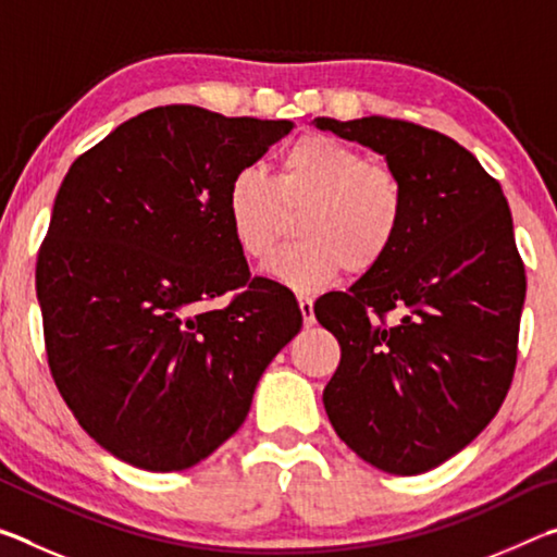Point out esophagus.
<instances>
[{"instance_id": "esophagus-1", "label": "esophagus", "mask_w": 557, "mask_h": 557, "mask_svg": "<svg viewBox=\"0 0 557 557\" xmlns=\"http://www.w3.org/2000/svg\"><path fill=\"white\" fill-rule=\"evenodd\" d=\"M297 301H299L301 319H305V326H312V324L317 322V319H314V305H312V299H309L307 295H299Z\"/></svg>"}]
</instances>
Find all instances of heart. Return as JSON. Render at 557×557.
Masks as SVG:
<instances>
[{
    "label": "heart",
    "mask_w": 557,
    "mask_h": 557,
    "mask_svg": "<svg viewBox=\"0 0 557 557\" xmlns=\"http://www.w3.org/2000/svg\"><path fill=\"white\" fill-rule=\"evenodd\" d=\"M240 256L268 260L295 219V245L268 272L295 289H319L346 270L366 275L381 265L405 221V188L388 164L369 162L356 147L307 135L280 154L272 178L256 166L238 169L223 199Z\"/></svg>",
    "instance_id": "b5f03b06"
}]
</instances>
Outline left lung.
<instances>
[{"instance_id": "8db88e82", "label": "left lung", "mask_w": 557, "mask_h": 557, "mask_svg": "<svg viewBox=\"0 0 557 557\" xmlns=\"http://www.w3.org/2000/svg\"><path fill=\"white\" fill-rule=\"evenodd\" d=\"M314 125L383 154L405 188L388 258L314 305L342 346L324 408L369 465L422 474L465 449L511 388L525 299L511 211L476 157L435 129L379 115Z\"/></svg>"}]
</instances>
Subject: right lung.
<instances>
[{"label":"right lung","instance_id":"obj_1","mask_svg":"<svg viewBox=\"0 0 557 557\" xmlns=\"http://www.w3.org/2000/svg\"><path fill=\"white\" fill-rule=\"evenodd\" d=\"M289 129L152 108L75 159L55 194L36 262L49 369L81 428L132 467L182 471L219 449L301 329L287 287L250 277L223 213L231 176Z\"/></svg>","mask_w":557,"mask_h":557}]
</instances>
